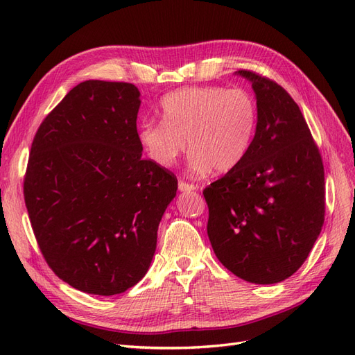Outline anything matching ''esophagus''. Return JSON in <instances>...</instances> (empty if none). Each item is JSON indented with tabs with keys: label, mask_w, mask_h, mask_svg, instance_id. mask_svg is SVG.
<instances>
[{
	"label": "esophagus",
	"mask_w": 355,
	"mask_h": 355,
	"mask_svg": "<svg viewBox=\"0 0 355 355\" xmlns=\"http://www.w3.org/2000/svg\"><path fill=\"white\" fill-rule=\"evenodd\" d=\"M178 188H179V191H182V192H189V191H196V189H197L196 185L187 184V182H184V180H179Z\"/></svg>",
	"instance_id": "obj_1"
}]
</instances>
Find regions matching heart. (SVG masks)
Wrapping results in <instances>:
<instances>
[{"instance_id": "obj_1", "label": "heart", "mask_w": 355, "mask_h": 355, "mask_svg": "<svg viewBox=\"0 0 355 355\" xmlns=\"http://www.w3.org/2000/svg\"><path fill=\"white\" fill-rule=\"evenodd\" d=\"M161 121H145L139 142L154 163L168 167L191 149L189 163L197 173H228L249 154L257 128V103L243 89L219 85L187 87L159 102Z\"/></svg>"}]
</instances>
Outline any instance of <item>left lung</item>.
Wrapping results in <instances>:
<instances>
[{
  "label": "left lung",
  "mask_w": 355,
  "mask_h": 355,
  "mask_svg": "<svg viewBox=\"0 0 355 355\" xmlns=\"http://www.w3.org/2000/svg\"><path fill=\"white\" fill-rule=\"evenodd\" d=\"M257 103L243 163L202 191L213 252L232 274L275 284L305 262L324 223V167L296 102L275 81L237 71Z\"/></svg>",
  "instance_id": "left-lung-1"
}]
</instances>
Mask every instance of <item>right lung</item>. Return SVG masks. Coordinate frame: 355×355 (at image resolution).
Returning <instances> with one entry per match:
<instances>
[{"mask_svg":"<svg viewBox=\"0 0 355 355\" xmlns=\"http://www.w3.org/2000/svg\"><path fill=\"white\" fill-rule=\"evenodd\" d=\"M128 83H80L41 123L24 180L40 250L84 293L125 292L148 272L178 179L144 159Z\"/></svg>","mask_w":355,"mask_h":355,"instance_id":"obj_1","label":"right lung"}]
</instances>
